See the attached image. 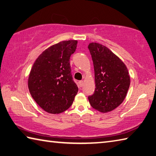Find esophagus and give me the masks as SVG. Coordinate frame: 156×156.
I'll list each match as a JSON object with an SVG mask.
<instances>
[{
    "label": "esophagus",
    "instance_id": "esophagus-1",
    "mask_svg": "<svg viewBox=\"0 0 156 156\" xmlns=\"http://www.w3.org/2000/svg\"><path fill=\"white\" fill-rule=\"evenodd\" d=\"M79 85H80L81 87L84 85V81L83 80H81V81H79Z\"/></svg>",
    "mask_w": 156,
    "mask_h": 156
}]
</instances>
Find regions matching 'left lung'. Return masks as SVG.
I'll list each match as a JSON object with an SVG mask.
<instances>
[{
    "label": "left lung",
    "instance_id": "left-lung-1",
    "mask_svg": "<svg viewBox=\"0 0 156 156\" xmlns=\"http://www.w3.org/2000/svg\"><path fill=\"white\" fill-rule=\"evenodd\" d=\"M95 72V89L89 96L90 106L101 112L112 111L123 102L130 84L123 62L107 47L98 43L88 46Z\"/></svg>",
    "mask_w": 156,
    "mask_h": 156
}]
</instances>
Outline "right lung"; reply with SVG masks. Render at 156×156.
I'll use <instances>...</instances> for the list:
<instances>
[{"label":"right lung","instance_id":"obj_1","mask_svg":"<svg viewBox=\"0 0 156 156\" xmlns=\"http://www.w3.org/2000/svg\"><path fill=\"white\" fill-rule=\"evenodd\" d=\"M78 41H63L45 50L34 63L28 80L31 96L45 111L59 114L72 106L78 88L69 63Z\"/></svg>","mask_w":156,"mask_h":156}]
</instances>
